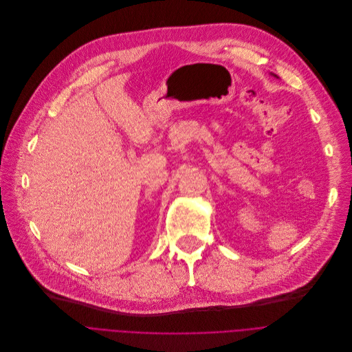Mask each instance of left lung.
Wrapping results in <instances>:
<instances>
[{
	"mask_svg": "<svg viewBox=\"0 0 352 352\" xmlns=\"http://www.w3.org/2000/svg\"><path fill=\"white\" fill-rule=\"evenodd\" d=\"M273 76H276V75H273ZM276 78H277V76H276Z\"/></svg>",
	"mask_w": 352,
	"mask_h": 352,
	"instance_id": "obj_1",
	"label": "left lung"
}]
</instances>
